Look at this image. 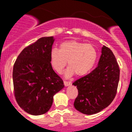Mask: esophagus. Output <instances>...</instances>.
Masks as SVG:
<instances>
[{"label": "esophagus", "instance_id": "obj_1", "mask_svg": "<svg viewBox=\"0 0 132 132\" xmlns=\"http://www.w3.org/2000/svg\"><path fill=\"white\" fill-rule=\"evenodd\" d=\"M64 86H66V87H67V86H71V82H68V81H64Z\"/></svg>", "mask_w": 132, "mask_h": 132}]
</instances>
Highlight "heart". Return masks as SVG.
Here are the masks:
<instances>
[{
  "label": "heart",
  "mask_w": 132,
  "mask_h": 132,
  "mask_svg": "<svg viewBox=\"0 0 132 132\" xmlns=\"http://www.w3.org/2000/svg\"><path fill=\"white\" fill-rule=\"evenodd\" d=\"M50 64L54 70L61 74L68 64L65 72L66 77L75 73L78 77L87 75L94 67L97 59V52L93 46L76 40L61 43L59 50L54 48L50 54Z\"/></svg>",
  "instance_id": "heart-1"
}]
</instances>
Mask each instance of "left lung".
<instances>
[{"label": "left lung", "mask_w": 132, "mask_h": 132, "mask_svg": "<svg viewBox=\"0 0 132 132\" xmlns=\"http://www.w3.org/2000/svg\"><path fill=\"white\" fill-rule=\"evenodd\" d=\"M119 72L114 54L103 45L98 66L73 83L78 91L75 108L82 114L92 115L107 107L116 94Z\"/></svg>", "instance_id": "1"}]
</instances>
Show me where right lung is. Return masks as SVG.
Here are the masks:
<instances>
[{
  "label": "right lung",
  "instance_id": "1",
  "mask_svg": "<svg viewBox=\"0 0 132 132\" xmlns=\"http://www.w3.org/2000/svg\"><path fill=\"white\" fill-rule=\"evenodd\" d=\"M54 41V36L39 38L22 50L13 66L16 100L31 115L47 112L52 107L54 96L64 87L50 64V54Z\"/></svg>",
  "mask_w": 132,
  "mask_h": 132
}]
</instances>
